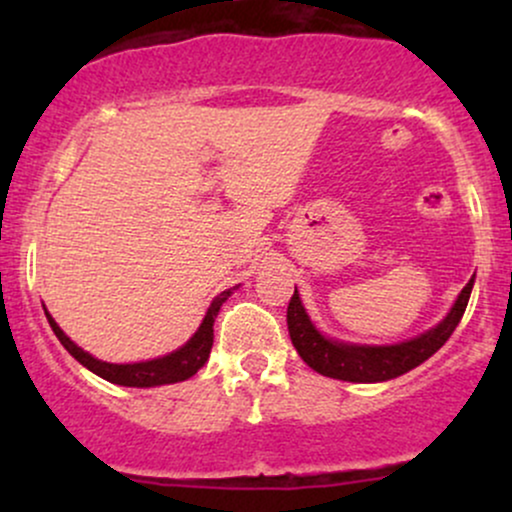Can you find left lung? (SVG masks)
Here are the masks:
<instances>
[{
  "instance_id": "left-lung-1",
  "label": "left lung",
  "mask_w": 512,
  "mask_h": 512,
  "mask_svg": "<svg viewBox=\"0 0 512 512\" xmlns=\"http://www.w3.org/2000/svg\"><path fill=\"white\" fill-rule=\"evenodd\" d=\"M472 286L474 279H469L457 301L452 303L450 313L436 327L399 344H354L327 337L317 330L315 322L305 313L298 289L293 291L289 310H286V325H289L291 342L296 346L298 356L320 375L346 380V383H385V380L399 378L411 368L421 366L448 342L467 310Z\"/></svg>"
}]
</instances>
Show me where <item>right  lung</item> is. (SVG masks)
Wrapping results in <instances>:
<instances>
[{"label":"right lung","mask_w":512,"mask_h":512,"mask_svg":"<svg viewBox=\"0 0 512 512\" xmlns=\"http://www.w3.org/2000/svg\"><path fill=\"white\" fill-rule=\"evenodd\" d=\"M236 289L238 286L221 291L219 296L211 301V305L207 308V315H204V320H202V325L197 327V332L192 334V337L187 339L180 349L170 351V354H166V356H158V358H151V361H139V363L101 361V358L91 356L88 351L81 349V346H76L72 339L62 332V327L57 325L55 317H52L48 310H45V317H48L52 332H55V337L60 339V344L64 346V349H67L69 354H72L76 361L81 363V366L91 370V373H96L98 378L108 380V383L122 385V387L173 385V383H182V380L192 378V375H195L197 370L209 361L211 344H214V320H216V315H219L221 305L228 301V296H231Z\"/></svg>","instance_id":"right-lung-1"}]
</instances>
